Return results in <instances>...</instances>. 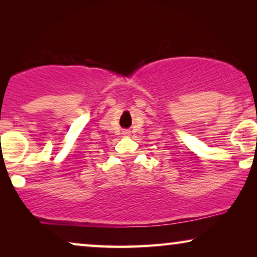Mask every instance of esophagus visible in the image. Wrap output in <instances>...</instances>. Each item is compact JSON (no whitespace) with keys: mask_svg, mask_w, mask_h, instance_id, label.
<instances>
[{"mask_svg":"<svg viewBox=\"0 0 257 257\" xmlns=\"http://www.w3.org/2000/svg\"><path fill=\"white\" fill-rule=\"evenodd\" d=\"M122 135H124V136H130V131H128V130H125V131L122 132Z\"/></svg>","mask_w":257,"mask_h":257,"instance_id":"34e87169","label":"esophagus"}]
</instances>
